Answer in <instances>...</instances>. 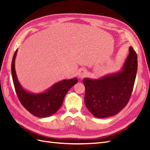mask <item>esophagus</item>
<instances>
[{
    "instance_id": "obj_1",
    "label": "esophagus",
    "mask_w": 150,
    "mask_h": 150,
    "mask_svg": "<svg viewBox=\"0 0 150 150\" xmlns=\"http://www.w3.org/2000/svg\"><path fill=\"white\" fill-rule=\"evenodd\" d=\"M87 73V71H86V69H80L78 71V74L79 76L81 77V78H83V77H84Z\"/></svg>"
}]
</instances>
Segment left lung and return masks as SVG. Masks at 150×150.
I'll return each mask as SVG.
<instances>
[{
	"label": "left lung",
	"instance_id": "8db88e82",
	"mask_svg": "<svg viewBox=\"0 0 150 150\" xmlns=\"http://www.w3.org/2000/svg\"><path fill=\"white\" fill-rule=\"evenodd\" d=\"M121 72L99 79L85 78L86 107L97 117L114 116L128 104L132 94L138 69L137 54L132 47Z\"/></svg>",
	"mask_w": 150,
	"mask_h": 150
}]
</instances>
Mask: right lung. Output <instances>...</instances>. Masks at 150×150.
Listing matches in <instances>:
<instances>
[{"label":"right lung","instance_id":"add662e5","mask_svg":"<svg viewBox=\"0 0 150 150\" xmlns=\"http://www.w3.org/2000/svg\"><path fill=\"white\" fill-rule=\"evenodd\" d=\"M17 52V50L12 58L11 71L17 96L22 105L35 116L45 117L54 115L61 106L68 91L78 83V79L74 78L61 81L47 91L38 94L27 92L22 88L16 73L14 64Z\"/></svg>","mask_w":150,"mask_h":150}]
</instances>
